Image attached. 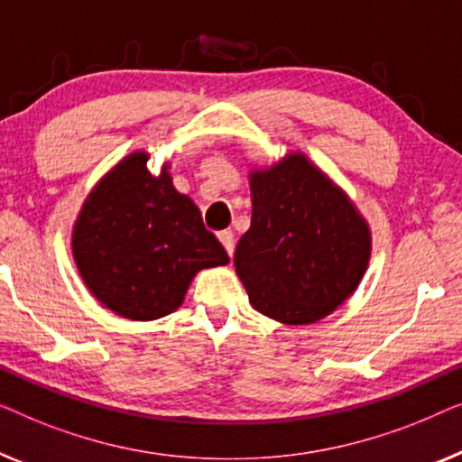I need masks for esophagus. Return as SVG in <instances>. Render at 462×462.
Wrapping results in <instances>:
<instances>
[{
	"instance_id": "34e87169",
	"label": "esophagus",
	"mask_w": 462,
	"mask_h": 462,
	"mask_svg": "<svg viewBox=\"0 0 462 462\" xmlns=\"http://www.w3.org/2000/svg\"><path fill=\"white\" fill-rule=\"evenodd\" d=\"M217 238H219V243L224 245V249L228 251V255L232 257L234 255V232L232 230H224V232L217 234Z\"/></svg>"
}]
</instances>
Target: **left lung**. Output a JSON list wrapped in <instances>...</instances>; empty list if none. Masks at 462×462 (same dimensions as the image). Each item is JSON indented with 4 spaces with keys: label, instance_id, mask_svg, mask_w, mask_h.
<instances>
[{
    "label": "left lung",
    "instance_id": "obj_1",
    "mask_svg": "<svg viewBox=\"0 0 462 462\" xmlns=\"http://www.w3.org/2000/svg\"><path fill=\"white\" fill-rule=\"evenodd\" d=\"M251 228L234 265L253 308L284 324L328 316L366 272V222L303 154L251 173Z\"/></svg>",
    "mask_w": 462,
    "mask_h": 462
}]
</instances>
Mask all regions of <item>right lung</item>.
Wrapping results in <instances>:
<instances>
[{"label": "right lung", "mask_w": 462, "mask_h": 462, "mask_svg": "<svg viewBox=\"0 0 462 462\" xmlns=\"http://www.w3.org/2000/svg\"><path fill=\"white\" fill-rule=\"evenodd\" d=\"M146 161V152L121 161L89 194L73 232L83 282L129 320L171 314L199 270L230 262L167 167L154 178Z\"/></svg>", "instance_id": "right-lung-1"}]
</instances>
